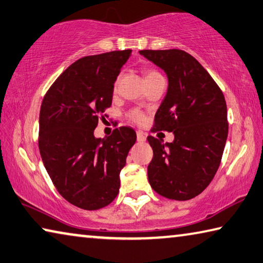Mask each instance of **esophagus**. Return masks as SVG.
<instances>
[{
  "label": "esophagus",
  "mask_w": 263,
  "mask_h": 263,
  "mask_svg": "<svg viewBox=\"0 0 263 263\" xmlns=\"http://www.w3.org/2000/svg\"><path fill=\"white\" fill-rule=\"evenodd\" d=\"M137 140H138L139 143H143V141L146 140V137H145V135H144L143 132L138 131V132H137Z\"/></svg>",
  "instance_id": "34e87169"
}]
</instances>
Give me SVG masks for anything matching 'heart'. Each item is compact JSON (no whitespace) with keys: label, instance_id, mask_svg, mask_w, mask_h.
<instances>
[{"label":"heart","instance_id":"obj_1","mask_svg":"<svg viewBox=\"0 0 263 263\" xmlns=\"http://www.w3.org/2000/svg\"><path fill=\"white\" fill-rule=\"evenodd\" d=\"M159 76H161V74L158 72V71H156V70H152V69L145 70V81H149V79H153V78L159 77ZM116 89H117V81L115 83V90ZM127 117L132 120V122H135L137 124L143 123L144 120H145V116H144L143 112L139 111V110H137V109H133L130 112H128Z\"/></svg>","mask_w":263,"mask_h":263}]
</instances>
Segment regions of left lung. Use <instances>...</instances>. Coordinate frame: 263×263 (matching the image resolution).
I'll use <instances>...</instances> for the list:
<instances>
[{
  "instance_id": "left-lung-1",
  "label": "left lung",
  "mask_w": 263,
  "mask_h": 263,
  "mask_svg": "<svg viewBox=\"0 0 263 263\" xmlns=\"http://www.w3.org/2000/svg\"><path fill=\"white\" fill-rule=\"evenodd\" d=\"M140 55L167 74L168 89L154 116L152 132H173L166 143L147 137L153 158L148 181L172 200L197 197L213 180L228 135L222 91L206 69L184 50H140Z\"/></svg>"
}]
</instances>
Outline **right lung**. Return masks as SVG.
I'll list each match as a JSON object with an SVG mask.
<instances>
[{"label": "right lung", "instance_id": "1", "mask_svg": "<svg viewBox=\"0 0 263 263\" xmlns=\"http://www.w3.org/2000/svg\"><path fill=\"white\" fill-rule=\"evenodd\" d=\"M131 52L81 58L60 74L42 102L39 147L44 167L58 193L82 210H99L114 201L119 173L136 143V132L127 126L103 139L93 136Z\"/></svg>", "mask_w": 263, "mask_h": 263}]
</instances>
